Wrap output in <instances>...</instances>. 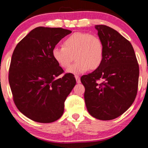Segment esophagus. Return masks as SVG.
<instances>
[{
    "label": "esophagus",
    "instance_id": "esophagus-1",
    "mask_svg": "<svg viewBox=\"0 0 148 148\" xmlns=\"http://www.w3.org/2000/svg\"><path fill=\"white\" fill-rule=\"evenodd\" d=\"M75 79H76L77 83V84H80V83H81V79H80L79 76L75 75Z\"/></svg>",
    "mask_w": 148,
    "mask_h": 148
}]
</instances>
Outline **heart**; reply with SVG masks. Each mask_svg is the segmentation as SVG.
Masks as SVG:
<instances>
[{
  "instance_id": "b5f03b06",
  "label": "heart",
  "mask_w": 148,
  "mask_h": 148,
  "mask_svg": "<svg viewBox=\"0 0 148 148\" xmlns=\"http://www.w3.org/2000/svg\"><path fill=\"white\" fill-rule=\"evenodd\" d=\"M52 55L56 63L64 69L69 67L75 56L76 62L66 72L79 75L90 68L98 67L104 56V44L98 36L75 32L64 40L62 47L54 48Z\"/></svg>"
}]
</instances>
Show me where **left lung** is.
Returning <instances> with one entry per match:
<instances>
[{
  "instance_id": "obj_1",
  "label": "left lung",
  "mask_w": 148,
  "mask_h": 148,
  "mask_svg": "<svg viewBox=\"0 0 148 148\" xmlns=\"http://www.w3.org/2000/svg\"><path fill=\"white\" fill-rule=\"evenodd\" d=\"M104 44V56L94 71L84 75L86 108L99 120L116 119L134 102L139 81V64L134 49L118 32L108 26L95 25ZM102 79L99 84L97 80Z\"/></svg>"
}]
</instances>
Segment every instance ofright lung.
Instances as JSON below:
<instances>
[{
    "label": "right lung",
    "instance_id": "add662e5",
    "mask_svg": "<svg viewBox=\"0 0 148 148\" xmlns=\"http://www.w3.org/2000/svg\"><path fill=\"white\" fill-rule=\"evenodd\" d=\"M60 27H38L14 50L9 82L14 102L31 120L49 123L60 119L64 101L76 84L73 74L58 77L64 71L52 51L60 40L71 33Z\"/></svg>",
    "mask_w": 148,
    "mask_h": 148
}]
</instances>
